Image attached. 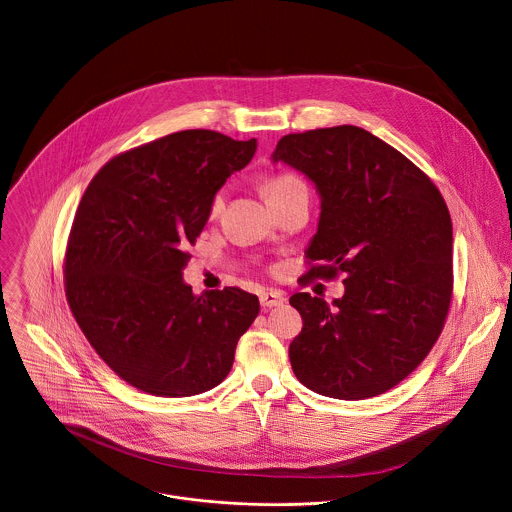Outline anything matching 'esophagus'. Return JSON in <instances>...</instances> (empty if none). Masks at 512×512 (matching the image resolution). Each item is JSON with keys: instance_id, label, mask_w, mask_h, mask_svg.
I'll list each match as a JSON object with an SVG mask.
<instances>
[{"instance_id": "34e87169", "label": "esophagus", "mask_w": 512, "mask_h": 512, "mask_svg": "<svg viewBox=\"0 0 512 512\" xmlns=\"http://www.w3.org/2000/svg\"><path fill=\"white\" fill-rule=\"evenodd\" d=\"M259 300H261V306H263V308H277V306H283L284 304V296L281 292H277V290L261 292Z\"/></svg>"}]
</instances>
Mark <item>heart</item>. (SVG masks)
<instances>
[{"mask_svg":"<svg viewBox=\"0 0 512 512\" xmlns=\"http://www.w3.org/2000/svg\"><path fill=\"white\" fill-rule=\"evenodd\" d=\"M302 186H306V184L302 182V178L296 176V174H292V172L275 174V176H271V178H267V180L263 182V190H265L269 202L275 200V198L281 196V194H286V192L296 190V188H302ZM224 204H226V190L222 188V190H218V192L214 194V198H212V202H210V214H212V216H218V214L224 210Z\"/></svg>","mask_w":512,"mask_h":512,"instance_id":"obj_1","label":"heart"}]
</instances>
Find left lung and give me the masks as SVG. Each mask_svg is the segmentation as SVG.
Instances as JSON below:
<instances>
[{
  "mask_svg": "<svg viewBox=\"0 0 512 512\" xmlns=\"http://www.w3.org/2000/svg\"><path fill=\"white\" fill-rule=\"evenodd\" d=\"M273 161L322 196L306 281L345 275L334 306L296 292L302 332L288 347L296 379L341 400L397 387L440 338L454 292V231L436 184L373 133L338 125L284 135Z\"/></svg>",
  "mask_w": 512,
  "mask_h": 512,
  "instance_id": "left-lung-1",
  "label": "left lung"
}]
</instances>
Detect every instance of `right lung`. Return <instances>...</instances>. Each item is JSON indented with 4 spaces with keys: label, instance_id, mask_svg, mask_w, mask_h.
I'll use <instances>...</instances> for the list:
<instances>
[{
    "label": "right lung",
    "instance_id": "1",
    "mask_svg": "<svg viewBox=\"0 0 512 512\" xmlns=\"http://www.w3.org/2000/svg\"><path fill=\"white\" fill-rule=\"evenodd\" d=\"M257 141L188 129L119 153L88 184L66 243L64 292L106 365L155 397H192L228 377L259 298L182 281L214 194Z\"/></svg>",
    "mask_w": 512,
    "mask_h": 512
}]
</instances>
